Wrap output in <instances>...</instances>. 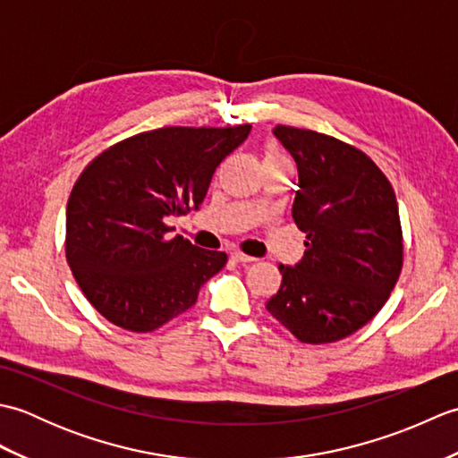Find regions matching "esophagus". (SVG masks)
Here are the masks:
<instances>
[{
  "label": "esophagus",
  "instance_id": "esophagus-1",
  "mask_svg": "<svg viewBox=\"0 0 458 458\" xmlns=\"http://www.w3.org/2000/svg\"><path fill=\"white\" fill-rule=\"evenodd\" d=\"M230 258L234 259V261H238V264H251V261H256V258H251V256H246V254H242V251H232L230 254Z\"/></svg>",
  "mask_w": 458,
  "mask_h": 458
}]
</instances>
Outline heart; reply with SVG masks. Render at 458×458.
<instances>
[{"label":"heart","instance_id":"heart-1","mask_svg":"<svg viewBox=\"0 0 458 458\" xmlns=\"http://www.w3.org/2000/svg\"><path fill=\"white\" fill-rule=\"evenodd\" d=\"M279 157H284V155H279L276 149H269L266 153V159H279Z\"/></svg>","mask_w":458,"mask_h":458}]
</instances>
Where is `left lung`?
I'll list each match as a JSON object with an SVG mask.
<instances>
[{
  "label": "left lung",
  "instance_id": "8db88e82",
  "mask_svg": "<svg viewBox=\"0 0 458 458\" xmlns=\"http://www.w3.org/2000/svg\"><path fill=\"white\" fill-rule=\"evenodd\" d=\"M274 135L297 163L291 214L307 250L295 266H279L284 279L266 309L301 343H335L374 318L400 277L395 192L352 145L289 125Z\"/></svg>",
  "mask_w": 458,
  "mask_h": 458
}]
</instances>
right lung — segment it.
Returning <instances> with one entry per match:
<instances>
[{
	"label": "right lung",
	"instance_id": "add662e5",
	"mask_svg": "<svg viewBox=\"0 0 458 458\" xmlns=\"http://www.w3.org/2000/svg\"><path fill=\"white\" fill-rule=\"evenodd\" d=\"M251 125L161 128L100 153L66 204V261L82 293L115 327L151 333L197 303L224 251L169 236L167 218L199 210L220 161Z\"/></svg>",
	"mask_w": 458,
	"mask_h": 458
}]
</instances>
